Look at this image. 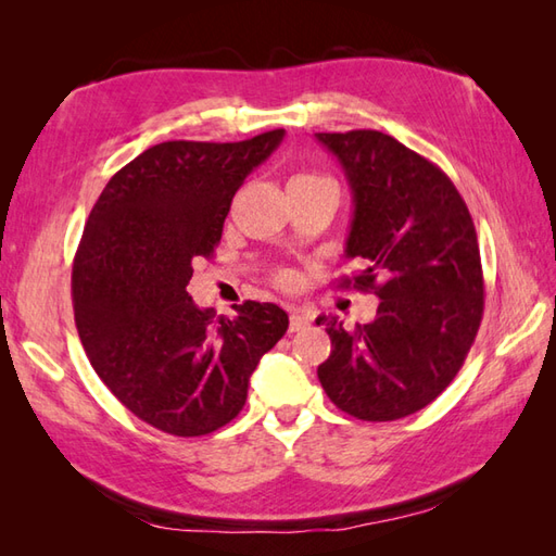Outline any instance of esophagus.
Returning <instances> with one entry per match:
<instances>
[{
  "label": "esophagus",
  "mask_w": 556,
  "mask_h": 556,
  "mask_svg": "<svg viewBox=\"0 0 556 556\" xmlns=\"http://www.w3.org/2000/svg\"><path fill=\"white\" fill-rule=\"evenodd\" d=\"M311 325V317L301 313V311H293L291 317H289V332H301V329H305Z\"/></svg>",
  "instance_id": "34e87169"
}]
</instances>
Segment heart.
<instances>
[{"label": "heart", "mask_w": 556, "mask_h": 556, "mask_svg": "<svg viewBox=\"0 0 556 556\" xmlns=\"http://www.w3.org/2000/svg\"><path fill=\"white\" fill-rule=\"evenodd\" d=\"M289 184H332L329 179H325V176L320 174H313V172H299L291 176Z\"/></svg>", "instance_id": "b5f03b06"}]
</instances>
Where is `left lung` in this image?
Here are the masks:
<instances>
[{
	"label": "left lung",
	"instance_id": "1",
	"mask_svg": "<svg viewBox=\"0 0 556 556\" xmlns=\"http://www.w3.org/2000/svg\"><path fill=\"white\" fill-rule=\"evenodd\" d=\"M353 191L346 255L361 269L339 287L372 291L375 320L344 329L317 317L332 353L317 368L332 404L370 422L425 408L464 365L485 308L473 217L452 179L382 131L315 134Z\"/></svg>",
	"mask_w": 556,
	"mask_h": 556
}]
</instances>
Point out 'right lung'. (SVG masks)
Returning <instances> with one entry per match:
<instances>
[{"mask_svg": "<svg viewBox=\"0 0 556 556\" xmlns=\"http://www.w3.org/2000/svg\"><path fill=\"white\" fill-rule=\"evenodd\" d=\"M281 138L285 128L152 146L112 176L83 229L71 271L80 344L110 392L167 434H210L239 416L260 358L289 327L275 303L217 317L186 291L236 191Z\"/></svg>", "mask_w": 556, "mask_h": 556, "instance_id": "1", "label": "right lung"}]
</instances>
